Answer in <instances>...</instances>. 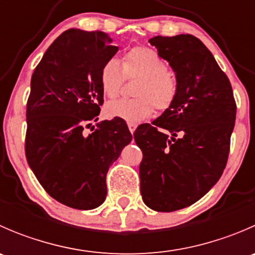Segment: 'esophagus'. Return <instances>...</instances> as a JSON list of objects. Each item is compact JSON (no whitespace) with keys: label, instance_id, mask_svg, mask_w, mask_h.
Returning <instances> with one entry per match:
<instances>
[{"label":"esophagus","instance_id":"1","mask_svg":"<svg viewBox=\"0 0 255 255\" xmlns=\"http://www.w3.org/2000/svg\"><path fill=\"white\" fill-rule=\"evenodd\" d=\"M128 128H129L130 133H134V130L137 129V125H134V123H128Z\"/></svg>","mask_w":255,"mask_h":255}]
</instances>
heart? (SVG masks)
Masks as SVG:
<instances>
[{
  "label": "heart",
  "instance_id": "heart-1",
  "mask_svg": "<svg viewBox=\"0 0 255 255\" xmlns=\"http://www.w3.org/2000/svg\"><path fill=\"white\" fill-rule=\"evenodd\" d=\"M123 69L117 59L104 64L100 73L101 90L107 99L118 96L125 76L139 78L134 100H120L107 105L109 117L121 118L128 123H139L150 117L154 105L158 110L171 106L177 92L176 80L168 73V64L153 49L135 47L123 56Z\"/></svg>",
  "mask_w": 255,
  "mask_h": 255
}]
</instances>
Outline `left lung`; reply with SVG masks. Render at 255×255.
<instances>
[{"instance_id": "obj_1", "label": "left lung", "mask_w": 255, "mask_h": 255, "mask_svg": "<svg viewBox=\"0 0 255 255\" xmlns=\"http://www.w3.org/2000/svg\"><path fill=\"white\" fill-rule=\"evenodd\" d=\"M175 73L174 102L151 125L137 128L144 204L173 212L199 201L220 180L230 153L236 102L212 53L191 34L149 39Z\"/></svg>"}]
</instances>
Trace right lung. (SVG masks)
Segmentation results:
<instances>
[{
  "label": "right lung",
  "instance_id": "right-lung-1",
  "mask_svg": "<svg viewBox=\"0 0 255 255\" xmlns=\"http://www.w3.org/2000/svg\"><path fill=\"white\" fill-rule=\"evenodd\" d=\"M118 48L104 32L68 29L48 48L30 80L25 156L53 199L76 210L104 204L106 175L132 140L121 118L96 122L104 92L100 73Z\"/></svg>",
  "mask_w": 255,
  "mask_h": 255
}]
</instances>
